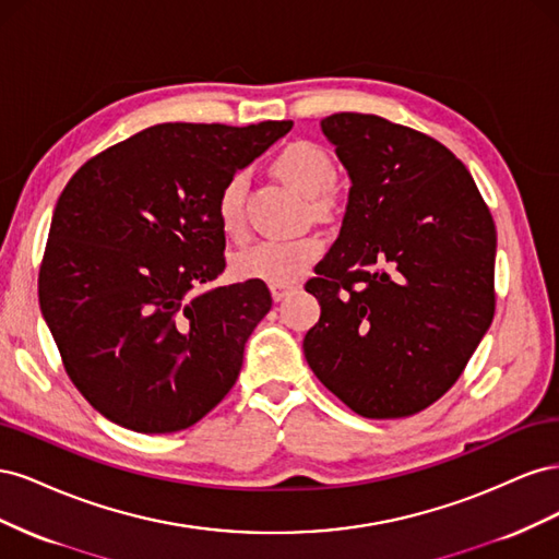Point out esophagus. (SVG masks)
I'll use <instances>...</instances> for the list:
<instances>
[{
  "label": "esophagus",
  "instance_id": "obj_1",
  "mask_svg": "<svg viewBox=\"0 0 559 559\" xmlns=\"http://www.w3.org/2000/svg\"><path fill=\"white\" fill-rule=\"evenodd\" d=\"M296 289V284H270V294H273V300H282L289 296Z\"/></svg>",
  "mask_w": 559,
  "mask_h": 559
}]
</instances>
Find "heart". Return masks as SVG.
Here are the masks:
<instances>
[{"label":"heart","mask_w":559,"mask_h":559,"mask_svg":"<svg viewBox=\"0 0 559 559\" xmlns=\"http://www.w3.org/2000/svg\"><path fill=\"white\" fill-rule=\"evenodd\" d=\"M273 170L296 191L317 198L321 210L329 205L326 191L335 183L337 170L329 151L312 140H296L286 144L273 160ZM247 177L230 175L216 195L218 228L226 238L242 240L247 235L245 216ZM324 253V240L319 235H300L292 240H259L233 257V275L238 280H257L265 284H294Z\"/></svg>","instance_id":"heart-1"}]
</instances>
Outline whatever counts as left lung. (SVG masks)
I'll list each match as a JSON object with an SVG mask.
<instances>
[{"instance_id":"8db88e82","label":"left lung","mask_w":559,"mask_h":559,"mask_svg":"<svg viewBox=\"0 0 559 559\" xmlns=\"http://www.w3.org/2000/svg\"><path fill=\"white\" fill-rule=\"evenodd\" d=\"M321 130L352 189L341 238L306 284L321 317L302 349L357 415L411 417L460 380L492 324V214L466 165L425 132L352 111Z\"/></svg>"}]
</instances>
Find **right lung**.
I'll return each instance as SVG.
<instances>
[{"label":"right lung","mask_w":559,"mask_h":559,"mask_svg":"<svg viewBox=\"0 0 559 559\" xmlns=\"http://www.w3.org/2000/svg\"><path fill=\"white\" fill-rule=\"evenodd\" d=\"M292 126H151L67 181L39 265V302L64 373L99 415L140 433H173L233 389L273 298L257 280L212 284L226 270L216 195Z\"/></svg>","instance_id":"right-lung-1"}]
</instances>
